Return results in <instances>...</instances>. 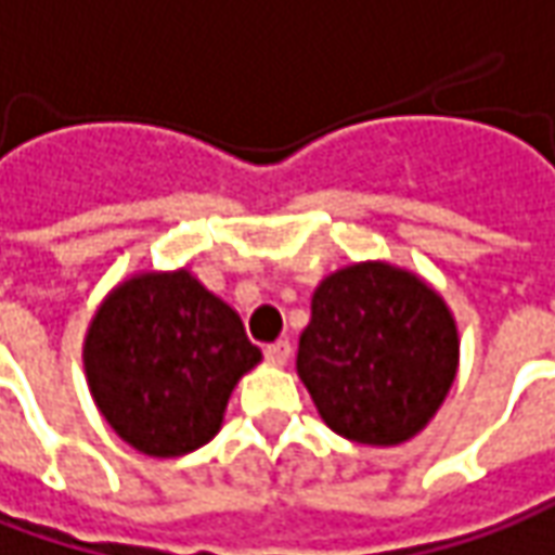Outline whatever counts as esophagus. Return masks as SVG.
I'll list each match as a JSON object with an SVG mask.
<instances>
[{"mask_svg": "<svg viewBox=\"0 0 555 555\" xmlns=\"http://www.w3.org/2000/svg\"><path fill=\"white\" fill-rule=\"evenodd\" d=\"M263 353H267V359H270L273 365H285V362L292 359V344H288V340H276V344H270Z\"/></svg>", "mask_w": 555, "mask_h": 555, "instance_id": "obj_1", "label": "esophagus"}]
</instances>
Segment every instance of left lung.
I'll list each match as a JSON object with an SVG mask.
<instances>
[{
	"instance_id": "8db88e82",
	"label": "left lung",
	"mask_w": 555,
	"mask_h": 555,
	"mask_svg": "<svg viewBox=\"0 0 555 555\" xmlns=\"http://www.w3.org/2000/svg\"><path fill=\"white\" fill-rule=\"evenodd\" d=\"M461 365L457 319L424 276L359 260L315 285L297 377L344 439L390 449L442 409Z\"/></svg>"
}]
</instances>
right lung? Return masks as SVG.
Instances as JSON below:
<instances>
[{"mask_svg":"<svg viewBox=\"0 0 555 555\" xmlns=\"http://www.w3.org/2000/svg\"><path fill=\"white\" fill-rule=\"evenodd\" d=\"M260 359L240 313L186 267L113 285L82 340L94 405L146 457H183L211 442L242 374Z\"/></svg>","mask_w":555,"mask_h":555,"instance_id":"obj_1","label":"right lung"}]
</instances>
